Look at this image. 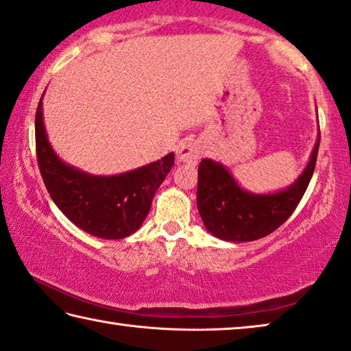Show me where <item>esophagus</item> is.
<instances>
[{
	"label": "esophagus",
	"instance_id": "1",
	"mask_svg": "<svg viewBox=\"0 0 351 351\" xmlns=\"http://www.w3.org/2000/svg\"><path fill=\"white\" fill-rule=\"evenodd\" d=\"M203 153V147L202 143L193 141V138H186L182 141L180 145L176 148V156L180 162H186V164H197L199 158H202Z\"/></svg>",
	"mask_w": 351,
	"mask_h": 351
}]
</instances>
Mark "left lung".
<instances>
[{"mask_svg": "<svg viewBox=\"0 0 351 351\" xmlns=\"http://www.w3.org/2000/svg\"><path fill=\"white\" fill-rule=\"evenodd\" d=\"M320 138L298 180L286 191L258 195L239 187L223 165L203 159L198 167L197 206L206 230L230 242L269 236L292 215L313 178Z\"/></svg>", "mask_w": 351, "mask_h": 351, "instance_id": "obj_1", "label": "left lung"}]
</instances>
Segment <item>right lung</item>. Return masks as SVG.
<instances>
[{"label":"right lung","instance_id":"add662e5","mask_svg":"<svg viewBox=\"0 0 351 351\" xmlns=\"http://www.w3.org/2000/svg\"><path fill=\"white\" fill-rule=\"evenodd\" d=\"M42 98L36 112V152L49 197L66 219L88 234L101 239L131 236L148 215L156 191L175 164V154L115 176L84 173L53 152L43 125Z\"/></svg>","mask_w":351,"mask_h":351}]
</instances>
